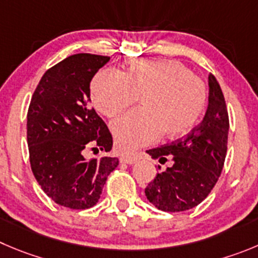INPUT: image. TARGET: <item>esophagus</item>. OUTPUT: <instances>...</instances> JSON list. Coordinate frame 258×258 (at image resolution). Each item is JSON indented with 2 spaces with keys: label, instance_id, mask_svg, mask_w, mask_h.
Here are the masks:
<instances>
[{
  "label": "esophagus",
  "instance_id": "34e87169",
  "mask_svg": "<svg viewBox=\"0 0 258 258\" xmlns=\"http://www.w3.org/2000/svg\"><path fill=\"white\" fill-rule=\"evenodd\" d=\"M119 160H121V163H124V164H135V163L139 160V159L136 158V156H121L119 158Z\"/></svg>",
  "mask_w": 258,
  "mask_h": 258
}]
</instances>
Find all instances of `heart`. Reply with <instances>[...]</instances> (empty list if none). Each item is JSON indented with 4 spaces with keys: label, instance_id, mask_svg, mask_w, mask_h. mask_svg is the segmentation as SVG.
I'll use <instances>...</instances> for the list:
<instances>
[{
    "label": "heart",
    "instance_id": "obj_1",
    "mask_svg": "<svg viewBox=\"0 0 258 258\" xmlns=\"http://www.w3.org/2000/svg\"><path fill=\"white\" fill-rule=\"evenodd\" d=\"M91 100L105 117L134 104L141 108L112 123L115 146L122 153L155 141L160 135L179 137L191 131L206 105V88L184 64L173 59H135L126 72L105 69L90 85Z\"/></svg>",
    "mask_w": 258,
    "mask_h": 258
}]
</instances>
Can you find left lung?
I'll use <instances>...</instances> for the list:
<instances>
[{
    "label": "left lung",
    "instance_id": "8db88e82",
    "mask_svg": "<svg viewBox=\"0 0 258 258\" xmlns=\"http://www.w3.org/2000/svg\"><path fill=\"white\" fill-rule=\"evenodd\" d=\"M229 117L223 91L209 75V104L201 123L184 139L146 153L170 165L145 188L149 202L162 211H186L201 204L218 182L227 155ZM160 168V167H159Z\"/></svg>",
    "mask_w": 258,
    "mask_h": 258
}]
</instances>
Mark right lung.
I'll use <instances>...</instances> for the list:
<instances>
[{
    "label": "right lung",
    "mask_w": 258,
    "mask_h": 258,
    "mask_svg": "<svg viewBox=\"0 0 258 258\" xmlns=\"http://www.w3.org/2000/svg\"><path fill=\"white\" fill-rule=\"evenodd\" d=\"M109 57L79 53L40 79L31 96L26 134L33 174L58 205L84 210L99 201L118 159L85 158V150H112L107 124L90 107V81Z\"/></svg>",
    "instance_id": "right-lung-1"
}]
</instances>
